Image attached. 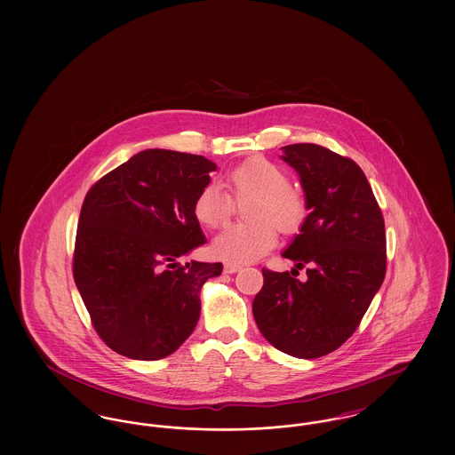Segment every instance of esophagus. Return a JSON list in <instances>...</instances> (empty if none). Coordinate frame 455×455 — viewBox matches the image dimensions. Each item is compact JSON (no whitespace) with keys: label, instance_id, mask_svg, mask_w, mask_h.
I'll return each instance as SVG.
<instances>
[{"label":"esophagus","instance_id":"34e87169","mask_svg":"<svg viewBox=\"0 0 455 455\" xmlns=\"http://www.w3.org/2000/svg\"><path fill=\"white\" fill-rule=\"evenodd\" d=\"M240 269H242L240 264H234V262H227L225 264V273H228V275H234V273H237Z\"/></svg>","mask_w":455,"mask_h":455}]
</instances>
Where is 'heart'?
I'll list each match as a JSON object with an SVG mask.
<instances>
[{
    "instance_id": "b5f03b06",
    "label": "heart",
    "mask_w": 455,
    "mask_h": 455,
    "mask_svg": "<svg viewBox=\"0 0 455 455\" xmlns=\"http://www.w3.org/2000/svg\"><path fill=\"white\" fill-rule=\"evenodd\" d=\"M288 182V173L264 156H252L228 172L225 184L234 199L254 196L245 208L247 218L254 221L225 227L212 242L215 258L234 264L259 259L275 247L276 228L284 235L302 230L308 203L302 191ZM229 196L217 184H206L193 204L196 220L208 228L221 227L234 212Z\"/></svg>"
}]
</instances>
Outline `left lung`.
<instances>
[{
    "label": "left lung",
    "instance_id": "8db88e82",
    "mask_svg": "<svg viewBox=\"0 0 455 455\" xmlns=\"http://www.w3.org/2000/svg\"><path fill=\"white\" fill-rule=\"evenodd\" d=\"M302 182L308 217L283 252L291 273L262 267L252 302L260 334L283 353L319 358L356 331L386 276V225L363 171L321 145L283 147ZM307 267V280H296Z\"/></svg>",
    "mask_w": 455,
    "mask_h": 455
}]
</instances>
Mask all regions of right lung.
<instances>
[{"instance_id":"add662e5","label":"right lung","mask_w":455,"mask_h":455,"mask_svg":"<svg viewBox=\"0 0 455 455\" xmlns=\"http://www.w3.org/2000/svg\"><path fill=\"white\" fill-rule=\"evenodd\" d=\"M215 169L201 155L145 150L88 189L73 278L93 329L116 353L160 360L195 331L201 286L223 266L179 259L206 240L193 204Z\"/></svg>"}]
</instances>
